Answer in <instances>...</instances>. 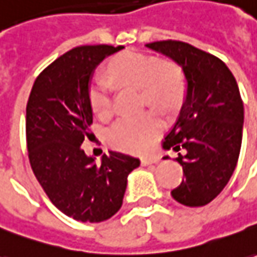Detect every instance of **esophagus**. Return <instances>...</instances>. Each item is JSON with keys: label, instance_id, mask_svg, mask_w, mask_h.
Listing matches in <instances>:
<instances>
[{"label": "esophagus", "instance_id": "esophagus-1", "mask_svg": "<svg viewBox=\"0 0 257 257\" xmlns=\"http://www.w3.org/2000/svg\"><path fill=\"white\" fill-rule=\"evenodd\" d=\"M160 158L159 156H148V158L142 159V165L143 166H149V165H156L159 163Z\"/></svg>", "mask_w": 257, "mask_h": 257}]
</instances>
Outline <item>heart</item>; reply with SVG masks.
Instances as JSON below:
<instances>
[{
    "label": "heart",
    "instance_id": "heart-1",
    "mask_svg": "<svg viewBox=\"0 0 257 257\" xmlns=\"http://www.w3.org/2000/svg\"><path fill=\"white\" fill-rule=\"evenodd\" d=\"M108 74L121 87L141 88L143 101L160 111L177 109L186 94L184 74L176 63L135 50H126L111 59ZM90 104L99 118L112 115V90L104 80H94L90 87ZM163 123L152 112L135 118H122L108 129L109 145L128 153H145L160 135Z\"/></svg>",
    "mask_w": 257,
    "mask_h": 257
}]
</instances>
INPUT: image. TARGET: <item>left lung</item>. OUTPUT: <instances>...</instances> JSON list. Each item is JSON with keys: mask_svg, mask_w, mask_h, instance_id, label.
<instances>
[{"mask_svg": "<svg viewBox=\"0 0 257 257\" xmlns=\"http://www.w3.org/2000/svg\"><path fill=\"white\" fill-rule=\"evenodd\" d=\"M146 48L170 57L187 80L179 118L163 141L165 149L179 153L176 160L184 173L172 197L187 207L207 205L224 190L238 163L243 102L236 80L222 60L186 42H153Z\"/></svg>", "mask_w": 257, "mask_h": 257, "instance_id": "obj_1", "label": "left lung"}]
</instances>
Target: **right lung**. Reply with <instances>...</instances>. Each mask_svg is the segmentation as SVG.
<instances>
[{
  "mask_svg": "<svg viewBox=\"0 0 257 257\" xmlns=\"http://www.w3.org/2000/svg\"><path fill=\"white\" fill-rule=\"evenodd\" d=\"M123 46H78L56 59L35 80L26 105V145L33 174L63 214L102 222L122 205L129 173L139 159L109 152L97 165L81 149L90 138V80L99 63Z\"/></svg>",
  "mask_w": 257,
  "mask_h": 257,
  "instance_id": "add662e5",
  "label": "right lung"
}]
</instances>
